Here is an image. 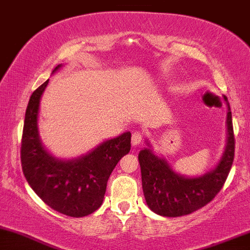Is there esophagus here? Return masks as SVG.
Segmentation results:
<instances>
[{
	"label": "esophagus",
	"instance_id": "34e87169",
	"mask_svg": "<svg viewBox=\"0 0 250 250\" xmlns=\"http://www.w3.org/2000/svg\"><path fill=\"white\" fill-rule=\"evenodd\" d=\"M142 140H143V134L141 131H134V133L131 134V143H133V146L140 145V143L142 142Z\"/></svg>",
	"mask_w": 250,
	"mask_h": 250
}]
</instances>
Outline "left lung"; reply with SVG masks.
Listing matches in <instances>:
<instances>
[{
  "label": "left lung",
  "instance_id": "obj_1",
  "mask_svg": "<svg viewBox=\"0 0 250 250\" xmlns=\"http://www.w3.org/2000/svg\"><path fill=\"white\" fill-rule=\"evenodd\" d=\"M223 99L228 105V137L225 153L211 171L199 177H185L175 173L166 160L157 157L150 149L140 151L143 193L148 207L154 213L167 217L191 214L210 202L223 187L233 166L235 153L231 111L227 97Z\"/></svg>",
  "mask_w": 250,
  "mask_h": 250
}]
</instances>
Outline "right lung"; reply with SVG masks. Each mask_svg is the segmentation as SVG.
<instances>
[{"label":"right lung","mask_w":250,"mask_h":250,"mask_svg":"<svg viewBox=\"0 0 250 250\" xmlns=\"http://www.w3.org/2000/svg\"><path fill=\"white\" fill-rule=\"evenodd\" d=\"M60 67L61 64L54 71ZM48 82L49 80L31 94L25 110L21 142L22 170L37 196L51 209L71 217L87 216L101 207L111 171L130 150L131 134L127 131L107 140L79 159H55L42 146L37 129L40 100Z\"/></svg>","instance_id":"obj_1"}]
</instances>
